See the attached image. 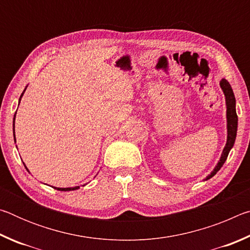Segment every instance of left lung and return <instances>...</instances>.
<instances>
[{
  "label": "left lung",
  "mask_w": 250,
  "mask_h": 250,
  "mask_svg": "<svg viewBox=\"0 0 250 250\" xmlns=\"http://www.w3.org/2000/svg\"><path fill=\"white\" fill-rule=\"evenodd\" d=\"M221 88L224 91V95L226 97V107H227V142L226 146L224 147L223 153L221 159H219L217 166L215 167L213 172L206 177V180L213 177L216 173L221 170V167H223V164L225 163V161L228 156V153L232 146H234L235 143V139H236V133H237V125H238V118H237V113H236V99L234 96V92H232V89L230 87L229 83L227 82L226 79H222L221 83Z\"/></svg>",
  "instance_id": "obj_1"
}]
</instances>
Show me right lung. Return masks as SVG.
I'll list each match as a JSON object with an SVG mask.
<instances>
[{
	"label": "right lung",
	"mask_w": 250,
	"mask_h": 250,
	"mask_svg": "<svg viewBox=\"0 0 250 250\" xmlns=\"http://www.w3.org/2000/svg\"><path fill=\"white\" fill-rule=\"evenodd\" d=\"M24 91H25V89H24ZM24 91H23V94H24ZM23 94L21 95V97H20V101H21V98H22ZM15 115H16V112H15ZM14 120H15V116H14ZM13 126H14V125H13ZM14 140H15V133H14ZM54 188L58 189V191H74V189H78L79 186H75V188Z\"/></svg>",
	"instance_id": "add662e5"
}]
</instances>
